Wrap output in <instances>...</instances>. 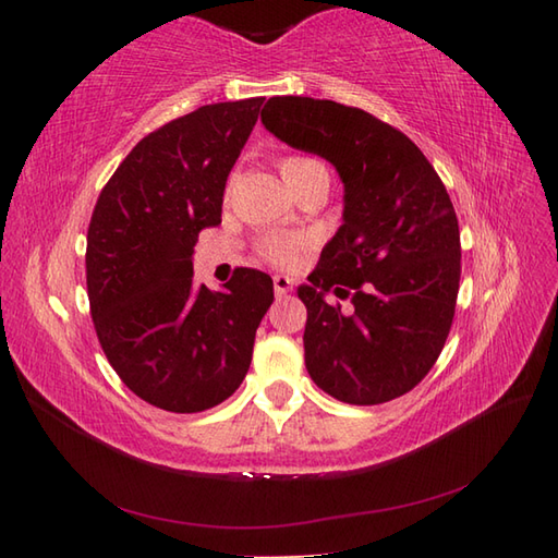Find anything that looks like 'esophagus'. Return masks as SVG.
<instances>
[{
  "instance_id": "obj_1",
  "label": "esophagus",
  "mask_w": 558,
  "mask_h": 558,
  "mask_svg": "<svg viewBox=\"0 0 558 558\" xmlns=\"http://www.w3.org/2000/svg\"><path fill=\"white\" fill-rule=\"evenodd\" d=\"M272 288H276L278 298H282V294L292 292V280L288 276H276V278H272Z\"/></svg>"
}]
</instances>
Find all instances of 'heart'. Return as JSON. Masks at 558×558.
I'll use <instances>...</instances> for the list:
<instances>
[{"label":"heart","instance_id":"obj_1","mask_svg":"<svg viewBox=\"0 0 558 558\" xmlns=\"http://www.w3.org/2000/svg\"><path fill=\"white\" fill-rule=\"evenodd\" d=\"M282 180L292 189L302 186L304 182L314 180V177H328L324 162L316 158H306V156H286L278 162ZM302 242L300 240H290V236H266L264 242L258 244V252L264 256L268 264L278 266V268H288L300 256Z\"/></svg>","mask_w":558,"mask_h":558}]
</instances>
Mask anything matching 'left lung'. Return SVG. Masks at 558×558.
Segmentation results:
<instances>
[{
  "instance_id": "left-lung-1",
  "label": "left lung",
  "mask_w": 558,
  "mask_h": 558,
  "mask_svg": "<svg viewBox=\"0 0 558 558\" xmlns=\"http://www.w3.org/2000/svg\"><path fill=\"white\" fill-rule=\"evenodd\" d=\"M260 122L333 162L345 184V222L298 290L306 372L350 405L405 396L436 364L456 316L460 230L441 177L405 134L360 108L286 96L266 102ZM328 291L353 310L326 303Z\"/></svg>"
}]
</instances>
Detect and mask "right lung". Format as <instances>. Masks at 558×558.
<instances>
[{
  "mask_svg": "<svg viewBox=\"0 0 558 558\" xmlns=\"http://www.w3.org/2000/svg\"><path fill=\"white\" fill-rule=\"evenodd\" d=\"M264 98L204 105L144 136L102 186L86 244L93 326L141 400L204 412L248 372L272 304L264 270L234 268L225 290L194 288L198 232L220 225L225 182Z\"/></svg>",
  "mask_w": 558,
  "mask_h": 558,
  "instance_id": "right-lung-1",
  "label": "right lung"
}]
</instances>
